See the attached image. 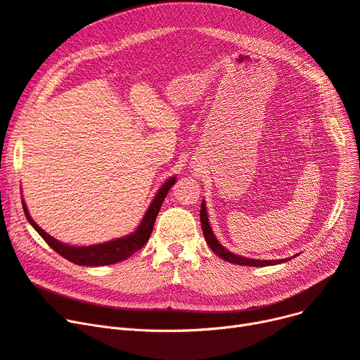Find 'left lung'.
<instances>
[{"label": "left lung", "mask_w": 360, "mask_h": 360, "mask_svg": "<svg viewBox=\"0 0 360 360\" xmlns=\"http://www.w3.org/2000/svg\"><path fill=\"white\" fill-rule=\"evenodd\" d=\"M200 217H201V226H202V232H204V238L207 241V244L219 257L225 259L226 262L231 264H237V265H245V266H268V265H276V264H283L286 262L284 259L280 260H257V259H249V257H243V256H237L231 252H228L225 247L220 245V243L216 240L214 233L210 228L208 223V217H207V210H205V202L201 204V212H200Z\"/></svg>", "instance_id": "1"}]
</instances>
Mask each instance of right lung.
Masks as SVG:
<instances>
[{"instance_id": "obj_1", "label": "right lung", "mask_w": 360, "mask_h": 360, "mask_svg": "<svg viewBox=\"0 0 360 360\" xmlns=\"http://www.w3.org/2000/svg\"><path fill=\"white\" fill-rule=\"evenodd\" d=\"M176 183V177H171L167 180V183L159 189L156 193L155 200L152 201L150 207H148L146 216L143 217L140 226L137 228L134 233L128 235V237H123L115 241H108L104 244H96V245H89V247H72L62 244L60 241L55 240L51 235L46 233L37 223L31 219L28 208L22 201V207L25 216H27L28 221L34 226V229L41 235V238L52 247V249L59 253L62 257H65L70 262L76 264V265H84V266H101V265H111L120 262V260H125L129 256H132L135 252L140 250L141 247L147 243V240L150 238V233L153 231V225L156 216L160 210V205H162L165 196L168 191L172 188V184Z\"/></svg>"}]
</instances>
